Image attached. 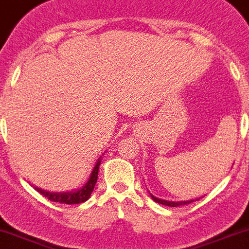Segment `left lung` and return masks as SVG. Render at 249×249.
Here are the masks:
<instances>
[{
    "label": "left lung",
    "instance_id": "obj_1",
    "mask_svg": "<svg viewBox=\"0 0 249 249\" xmlns=\"http://www.w3.org/2000/svg\"><path fill=\"white\" fill-rule=\"evenodd\" d=\"M149 193V191H148ZM149 195H151L152 199L154 200V202L157 203H160V204L162 205H167V206H172V208H178V206L179 205H185V204H189V203L194 202V200H198V198L197 199H189V200H178V202H173V200H166V199H161V198H158V197H155L152 195L151 193H149ZM200 198V197H199Z\"/></svg>",
    "mask_w": 249,
    "mask_h": 249
}]
</instances>
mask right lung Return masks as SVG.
I'll return each mask as SVG.
<instances>
[{"instance_id": "obj_1", "label": "right lung", "mask_w": 249, "mask_h": 249, "mask_svg": "<svg viewBox=\"0 0 249 249\" xmlns=\"http://www.w3.org/2000/svg\"><path fill=\"white\" fill-rule=\"evenodd\" d=\"M102 157L97 159L96 161L94 168H92L90 176H89L88 181L86 182L82 187L79 189H74L71 191H62V193H52V191H46L41 188L35 187V189L40 193L43 196L49 198L52 202L56 203H64V204H80V203L86 202L89 199L90 195L94 190L96 182H97V176H98V169H100Z\"/></svg>"}]
</instances>
